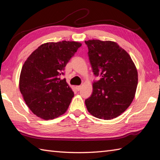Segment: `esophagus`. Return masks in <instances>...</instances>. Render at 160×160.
<instances>
[{"label":"esophagus","instance_id":"obj_1","mask_svg":"<svg viewBox=\"0 0 160 160\" xmlns=\"http://www.w3.org/2000/svg\"><path fill=\"white\" fill-rule=\"evenodd\" d=\"M81 87H82L81 86H76V87L77 91H80V90L81 89Z\"/></svg>","mask_w":160,"mask_h":160}]
</instances>
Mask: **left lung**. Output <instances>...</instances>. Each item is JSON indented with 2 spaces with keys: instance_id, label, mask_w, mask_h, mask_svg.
<instances>
[{
  "instance_id": "obj_1",
  "label": "left lung",
  "mask_w": 160,
  "mask_h": 160,
  "mask_svg": "<svg viewBox=\"0 0 160 160\" xmlns=\"http://www.w3.org/2000/svg\"><path fill=\"white\" fill-rule=\"evenodd\" d=\"M93 74V93L85 100L88 111L94 117L111 120L130 106L138 86V71L128 53L112 41H85Z\"/></svg>"
}]
</instances>
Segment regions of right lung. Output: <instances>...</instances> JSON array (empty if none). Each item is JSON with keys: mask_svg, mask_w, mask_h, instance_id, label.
Instances as JSON below:
<instances>
[{"mask_svg": "<svg viewBox=\"0 0 160 160\" xmlns=\"http://www.w3.org/2000/svg\"><path fill=\"white\" fill-rule=\"evenodd\" d=\"M82 44L74 41L47 42L32 53L20 72L19 88L33 114L52 120L67 111L74 96L60 76Z\"/></svg>", "mask_w": 160, "mask_h": 160, "instance_id": "obj_1", "label": "right lung"}]
</instances>
